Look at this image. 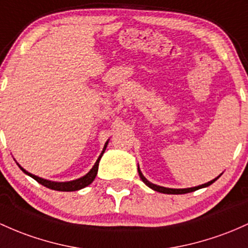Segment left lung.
<instances>
[{
	"label": "left lung",
	"mask_w": 248,
	"mask_h": 248,
	"mask_svg": "<svg viewBox=\"0 0 248 248\" xmlns=\"http://www.w3.org/2000/svg\"><path fill=\"white\" fill-rule=\"evenodd\" d=\"M138 172H139V175H140L141 180H142L147 186L149 187V188L156 190V192H160V193H165V194H185V193H190V192H194V190L197 189H200V188H203V187H207L209 185L213 184L214 181L217 180L219 179V176L217 178L214 179V180L207 182V184H203V185H200V186H197V187H192V188H182V189H174V188H166V187H161V186H156V185L152 184V182H149L145 176L142 175V173H141V170L138 168Z\"/></svg>",
	"instance_id": "left-lung-1"
}]
</instances>
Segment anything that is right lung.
<instances>
[{"mask_svg":"<svg viewBox=\"0 0 248 248\" xmlns=\"http://www.w3.org/2000/svg\"><path fill=\"white\" fill-rule=\"evenodd\" d=\"M107 143L105 145V148H103L102 153L99 156V159H97V161L95 162L94 167L89 170V173H87L86 175L82 176V178L78 179V180H73V181H68V182L49 181V180H45V179H42V178H39V176L34 175V174H31L29 172H27V170H23L20 165H18V167H20L24 173L28 174L29 176H31L34 180H36L39 184L43 185V186L47 187V188H50L54 190H61V192H73V190H78L81 188H84V187H87L88 185H91L92 182L94 181L95 176H96V174H97V168H99V161H100V159H101L102 154L105 153V149H106V147H107Z\"/></svg>","mask_w":248,"mask_h":248,"instance_id":"obj_1","label":"right lung"}]
</instances>
